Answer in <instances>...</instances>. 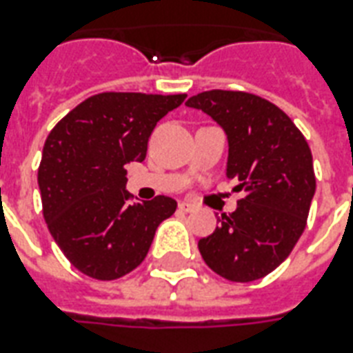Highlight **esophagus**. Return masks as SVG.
Masks as SVG:
<instances>
[{
	"mask_svg": "<svg viewBox=\"0 0 353 353\" xmlns=\"http://www.w3.org/2000/svg\"><path fill=\"white\" fill-rule=\"evenodd\" d=\"M198 209L194 203H188V201H181L179 203V210H183V212H194V210Z\"/></svg>",
	"mask_w": 353,
	"mask_h": 353,
	"instance_id": "esophagus-1",
	"label": "esophagus"
}]
</instances>
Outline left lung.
<instances>
[{
    "label": "left lung",
    "mask_w": 353,
    "mask_h": 353,
    "mask_svg": "<svg viewBox=\"0 0 353 353\" xmlns=\"http://www.w3.org/2000/svg\"><path fill=\"white\" fill-rule=\"evenodd\" d=\"M201 110L227 133V177L245 196L198 241L205 263L231 282H252L279 268L306 229L315 194L312 150L279 106L245 91H203Z\"/></svg>",
    "instance_id": "1"
}]
</instances>
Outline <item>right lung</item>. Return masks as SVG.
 I'll use <instances>...</instances> for the list:
<instances>
[{
    "label": "right lung",
    "instance_id": "right-lung-1",
    "mask_svg": "<svg viewBox=\"0 0 353 353\" xmlns=\"http://www.w3.org/2000/svg\"><path fill=\"white\" fill-rule=\"evenodd\" d=\"M185 99V93H99L47 135L38 168L43 218L80 273L115 280L133 271L161 221L176 212V199L166 196L132 203L126 165L144 161L155 124Z\"/></svg>",
    "mask_w": 353,
    "mask_h": 353
}]
</instances>
